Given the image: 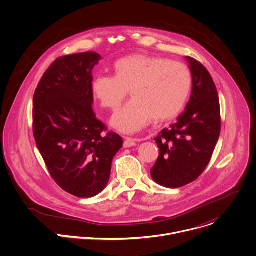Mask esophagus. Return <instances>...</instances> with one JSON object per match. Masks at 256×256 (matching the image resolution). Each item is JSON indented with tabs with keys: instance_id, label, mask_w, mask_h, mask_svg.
Segmentation results:
<instances>
[{
	"instance_id": "esophagus-1",
	"label": "esophagus",
	"mask_w": 256,
	"mask_h": 256,
	"mask_svg": "<svg viewBox=\"0 0 256 256\" xmlns=\"http://www.w3.org/2000/svg\"><path fill=\"white\" fill-rule=\"evenodd\" d=\"M136 138L124 136V148H130V147H134V146H136Z\"/></svg>"
}]
</instances>
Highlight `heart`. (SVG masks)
Returning <instances> with one entry per match:
<instances>
[{
  "label": "heart",
  "mask_w": 256,
  "mask_h": 256,
  "mask_svg": "<svg viewBox=\"0 0 256 256\" xmlns=\"http://www.w3.org/2000/svg\"><path fill=\"white\" fill-rule=\"evenodd\" d=\"M116 76H98L92 85L100 106L116 112L130 91L132 101L112 120V124L124 134L140 130L154 118L165 122L184 108L192 86L190 68L181 62L132 54L116 64Z\"/></svg>",
  "instance_id": "obj_1"
}]
</instances>
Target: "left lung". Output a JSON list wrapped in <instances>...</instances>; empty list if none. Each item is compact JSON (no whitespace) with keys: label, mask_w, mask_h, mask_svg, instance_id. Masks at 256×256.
<instances>
[{"label":"left lung","mask_w":256,"mask_h":256,"mask_svg":"<svg viewBox=\"0 0 256 256\" xmlns=\"http://www.w3.org/2000/svg\"><path fill=\"white\" fill-rule=\"evenodd\" d=\"M192 75V91L184 112L154 138L159 157L152 178L165 188H177L196 180L208 165L221 132V109L208 70L186 56Z\"/></svg>","instance_id":"left-lung-1"}]
</instances>
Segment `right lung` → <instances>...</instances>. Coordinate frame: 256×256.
<instances>
[{
	"instance_id": "1",
	"label": "right lung",
	"mask_w": 256,
	"mask_h": 256,
	"mask_svg": "<svg viewBox=\"0 0 256 256\" xmlns=\"http://www.w3.org/2000/svg\"><path fill=\"white\" fill-rule=\"evenodd\" d=\"M99 58L94 52L58 58L33 97L36 146L56 184L78 198L104 190L124 144L93 112L92 68Z\"/></svg>"
}]
</instances>
